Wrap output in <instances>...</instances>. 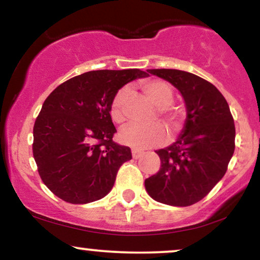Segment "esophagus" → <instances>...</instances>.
Wrapping results in <instances>:
<instances>
[{
  "instance_id": "esophagus-1",
  "label": "esophagus",
  "mask_w": 260,
  "mask_h": 260,
  "mask_svg": "<svg viewBox=\"0 0 260 260\" xmlns=\"http://www.w3.org/2000/svg\"><path fill=\"white\" fill-rule=\"evenodd\" d=\"M131 153H133L134 159H139L140 157H142L143 155V152L139 151V149H133V151H131Z\"/></svg>"
}]
</instances>
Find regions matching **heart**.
<instances>
[{"mask_svg":"<svg viewBox=\"0 0 260 260\" xmlns=\"http://www.w3.org/2000/svg\"><path fill=\"white\" fill-rule=\"evenodd\" d=\"M141 88L147 96L153 101L158 108H160V115L172 127L178 124L179 113L169 108L173 105L174 92L173 88L168 82L163 80H146L141 84ZM129 87H121L115 93L111 103V118L113 121L120 124L125 120V105L129 99ZM119 140L124 145L130 146L135 149H146L159 146L167 141V133L164 127L159 124L153 125H140L131 123L119 133Z\"/></svg>","mask_w":260,"mask_h":260,"instance_id":"heart-1","label":"heart"}]
</instances>
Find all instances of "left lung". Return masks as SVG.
<instances>
[{
  "mask_svg": "<svg viewBox=\"0 0 260 260\" xmlns=\"http://www.w3.org/2000/svg\"><path fill=\"white\" fill-rule=\"evenodd\" d=\"M169 81L186 105L184 129L173 145L155 151L160 169L145 180L148 194L175 207L197 203L228 170L235 151V124L220 91L209 81L178 69H148Z\"/></svg>",
  "mask_w": 260,
  "mask_h": 260,
  "instance_id": "obj_1",
  "label": "left lung"
}]
</instances>
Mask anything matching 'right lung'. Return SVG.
Masks as SVG:
<instances>
[{
    "instance_id": "1",
    "label": "right lung",
    "mask_w": 260,
    "mask_h": 260,
    "mask_svg": "<svg viewBox=\"0 0 260 260\" xmlns=\"http://www.w3.org/2000/svg\"><path fill=\"white\" fill-rule=\"evenodd\" d=\"M146 76L140 69L92 70L45 100L34 125L32 153L41 180L60 200L86 204L112 190L119 168L133 157L129 147L113 142L111 103L124 85Z\"/></svg>"
}]
</instances>
